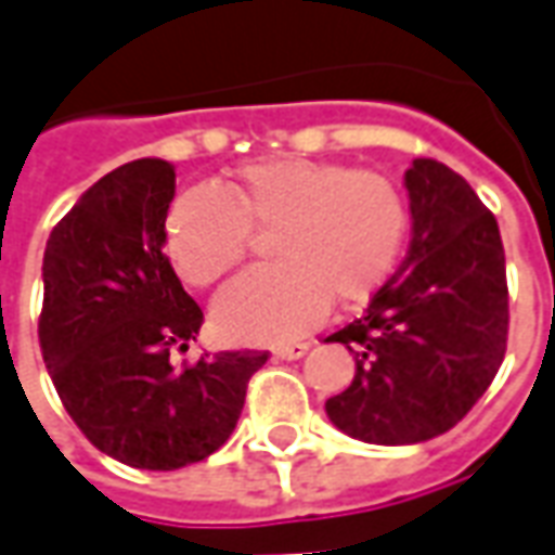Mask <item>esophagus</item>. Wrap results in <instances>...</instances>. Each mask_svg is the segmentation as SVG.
<instances>
[{
    "instance_id": "34e87169",
    "label": "esophagus",
    "mask_w": 555,
    "mask_h": 555,
    "mask_svg": "<svg viewBox=\"0 0 555 555\" xmlns=\"http://www.w3.org/2000/svg\"><path fill=\"white\" fill-rule=\"evenodd\" d=\"M306 350H309V345L297 341V345H279L273 353H276L279 360H300V357H306Z\"/></svg>"
}]
</instances>
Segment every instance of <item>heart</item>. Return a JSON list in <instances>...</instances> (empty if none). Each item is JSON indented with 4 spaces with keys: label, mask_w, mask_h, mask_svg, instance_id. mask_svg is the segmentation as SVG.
Masks as SVG:
<instances>
[{
    "label": "heart",
    "mask_w": 555,
    "mask_h": 555,
    "mask_svg": "<svg viewBox=\"0 0 555 555\" xmlns=\"http://www.w3.org/2000/svg\"><path fill=\"white\" fill-rule=\"evenodd\" d=\"M253 229H273L276 264L253 267L214 300L231 341H288L321 324L330 300L362 306L396 270L410 229L404 193L372 169L309 157H267L231 175L225 190L175 195L163 243L175 273L207 288L241 261Z\"/></svg>",
    "instance_id": "obj_1"
}]
</instances>
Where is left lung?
<instances>
[{"instance_id":"left-lung-1","label":"left lung","mask_w":555,"mask_h":555,"mask_svg":"<svg viewBox=\"0 0 555 555\" xmlns=\"http://www.w3.org/2000/svg\"><path fill=\"white\" fill-rule=\"evenodd\" d=\"M413 214L408 258L362 318L326 341L357 360L326 416L353 440L410 446L454 428L496 377L508 341V282L496 217L437 159L404 175Z\"/></svg>"}]
</instances>
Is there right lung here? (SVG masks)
I'll use <instances>...</instances> for the list:
<instances>
[{"label":"right lung","instance_id":"1","mask_svg":"<svg viewBox=\"0 0 555 555\" xmlns=\"http://www.w3.org/2000/svg\"><path fill=\"white\" fill-rule=\"evenodd\" d=\"M175 198L166 159H133L59 219L43 253L38 338L67 416L137 469L198 464L229 440L267 350L171 362L205 314L163 255Z\"/></svg>","mask_w":555,"mask_h":555}]
</instances>
